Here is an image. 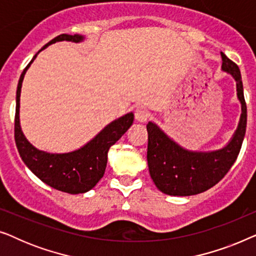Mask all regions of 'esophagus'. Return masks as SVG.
Masks as SVG:
<instances>
[{
  "label": "esophagus",
  "mask_w": 256,
  "mask_h": 256,
  "mask_svg": "<svg viewBox=\"0 0 256 256\" xmlns=\"http://www.w3.org/2000/svg\"><path fill=\"white\" fill-rule=\"evenodd\" d=\"M149 116H150V113H149V110H146V108H144V107L136 108L135 118L138 122H141V124H144V122L148 121Z\"/></svg>",
  "instance_id": "obj_1"
}]
</instances>
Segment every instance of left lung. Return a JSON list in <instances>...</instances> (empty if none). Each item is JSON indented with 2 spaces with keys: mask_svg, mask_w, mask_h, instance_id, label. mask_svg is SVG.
Masks as SVG:
<instances>
[{
  "mask_svg": "<svg viewBox=\"0 0 256 256\" xmlns=\"http://www.w3.org/2000/svg\"><path fill=\"white\" fill-rule=\"evenodd\" d=\"M222 71L236 84V96L241 104L239 124L234 134L222 148L199 152L188 150L171 138L155 122L146 124L148 160L150 177L160 191L169 196H194L202 194L222 180L236 162L242 144L247 124L242 80L236 64L220 52Z\"/></svg>",
  "mask_w": 256,
  "mask_h": 256,
  "instance_id": "left-lung-1",
  "label": "left lung"
}]
</instances>
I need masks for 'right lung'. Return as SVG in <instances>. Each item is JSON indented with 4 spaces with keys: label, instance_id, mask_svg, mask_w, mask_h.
<instances>
[{
    "label": "right lung",
    "instance_id": "right-lung-1",
    "mask_svg": "<svg viewBox=\"0 0 256 256\" xmlns=\"http://www.w3.org/2000/svg\"><path fill=\"white\" fill-rule=\"evenodd\" d=\"M73 42L82 43L85 40L82 34H59L54 40L45 44L34 58L29 65L24 68L18 80L16 92V115H15V141L20 156L22 157L26 166L32 171L42 182L56 190L66 192V194H85L96 186L98 182L104 177L107 166L108 150L115 144L121 136L130 128L134 121V113L124 114V116L112 121L106 127L98 132L92 140L85 143L80 148L68 152H48L37 149L28 141L23 134L20 121V90L24 76L32 64L34 59L46 48L48 45L56 42Z\"/></svg>",
    "mask_w": 256,
    "mask_h": 256
}]
</instances>
